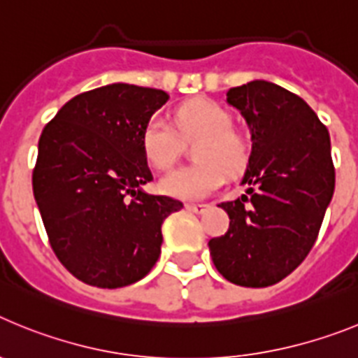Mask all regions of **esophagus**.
<instances>
[{
	"label": "esophagus",
	"instance_id": "obj_1",
	"mask_svg": "<svg viewBox=\"0 0 358 358\" xmlns=\"http://www.w3.org/2000/svg\"><path fill=\"white\" fill-rule=\"evenodd\" d=\"M185 208L188 211H192V213H204L210 208V204H186Z\"/></svg>",
	"mask_w": 358,
	"mask_h": 358
}]
</instances>
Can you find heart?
<instances>
[{"label": "heart", "mask_w": 358, "mask_h": 358, "mask_svg": "<svg viewBox=\"0 0 358 358\" xmlns=\"http://www.w3.org/2000/svg\"><path fill=\"white\" fill-rule=\"evenodd\" d=\"M176 127L163 116H152L141 131V148L148 163L169 169L181 152V138L199 140L197 163L179 166L159 179L164 195L199 201L224 182V172L238 173L248 164L249 143L233 129V116L226 107L211 100H194L176 110Z\"/></svg>", "instance_id": "heart-1"}]
</instances>
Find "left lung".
I'll list each match as a JSON object with an SVG mask.
<instances>
[{
    "instance_id": "1",
    "label": "left lung",
    "mask_w": 358,
    "mask_h": 358,
    "mask_svg": "<svg viewBox=\"0 0 358 358\" xmlns=\"http://www.w3.org/2000/svg\"><path fill=\"white\" fill-rule=\"evenodd\" d=\"M227 103L251 129L248 189L218 204L229 229L208 245L227 281L260 289L289 276L317 240L335 188L330 134L303 98L273 82L231 87Z\"/></svg>"
}]
</instances>
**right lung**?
<instances>
[{
  "label": "right lung",
  "mask_w": 358,
  "mask_h": 358,
  "mask_svg": "<svg viewBox=\"0 0 358 358\" xmlns=\"http://www.w3.org/2000/svg\"><path fill=\"white\" fill-rule=\"evenodd\" d=\"M166 100L161 90L109 84L71 98L43 129L34 197L55 256L87 285L118 289L147 276L163 220L182 208L140 188L152 181L141 131Z\"/></svg>",
  "instance_id": "obj_1"
}]
</instances>
